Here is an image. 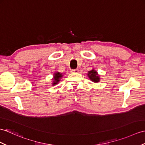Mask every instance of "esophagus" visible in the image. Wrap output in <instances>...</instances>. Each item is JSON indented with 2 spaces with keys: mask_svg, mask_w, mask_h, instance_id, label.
Returning a JSON list of instances; mask_svg holds the SVG:
<instances>
[{
  "mask_svg": "<svg viewBox=\"0 0 145 145\" xmlns=\"http://www.w3.org/2000/svg\"><path fill=\"white\" fill-rule=\"evenodd\" d=\"M72 72H73V73H78L79 70H78V69H73V70H72Z\"/></svg>",
  "mask_w": 145,
  "mask_h": 145,
  "instance_id": "1",
  "label": "esophagus"
}]
</instances>
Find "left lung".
I'll list each match as a JSON object with an SVG mask.
<instances>
[{
  "instance_id": "8db88e82",
  "label": "left lung",
  "mask_w": 145,
  "mask_h": 145,
  "mask_svg": "<svg viewBox=\"0 0 145 145\" xmlns=\"http://www.w3.org/2000/svg\"><path fill=\"white\" fill-rule=\"evenodd\" d=\"M87 75H88L90 80H91L94 83H98L100 81L99 75H98V73L95 70L93 69L91 71H89Z\"/></svg>"
}]
</instances>
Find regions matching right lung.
Wrapping results in <instances>:
<instances>
[{
  "label": "right lung",
  "mask_w": 145,
  "mask_h": 145,
  "mask_svg": "<svg viewBox=\"0 0 145 145\" xmlns=\"http://www.w3.org/2000/svg\"><path fill=\"white\" fill-rule=\"evenodd\" d=\"M54 77H53V82L52 85L53 86H54L57 84H58V83L59 82L60 80L61 79V78L62 77V74L60 73V72H56L53 75Z\"/></svg>",
  "instance_id": "add662e5"
}]
</instances>
